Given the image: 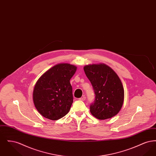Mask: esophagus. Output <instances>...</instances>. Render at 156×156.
Segmentation results:
<instances>
[{
	"instance_id": "esophagus-1",
	"label": "esophagus",
	"mask_w": 156,
	"mask_h": 156,
	"mask_svg": "<svg viewBox=\"0 0 156 156\" xmlns=\"http://www.w3.org/2000/svg\"><path fill=\"white\" fill-rule=\"evenodd\" d=\"M85 99H86V98H85V97H81V98H79V100H81V101H85Z\"/></svg>"
}]
</instances>
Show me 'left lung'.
Wrapping results in <instances>:
<instances>
[{
  "label": "left lung",
  "mask_w": 156,
  "mask_h": 156,
  "mask_svg": "<svg viewBox=\"0 0 156 156\" xmlns=\"http://www.w3.org/2000/svg\"><path fill=\"white\" fill-rule=\"evenodd\" d=\"M83 70L95 95L94 103L90 105L91 114L100 120L116 115L124 101V89L118 75L105 64L87 65Z\"/></svg>",
  "instance_id": "left-lung-1"
}]
</instances>
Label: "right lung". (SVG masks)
<instances>
[{"label":"right lung","mask_w":156,"mask_h":156,"mask_svg":"<svg viewBox=\"0 0 156 156\" xmlns=\"http://www.w3.org/2000/svg\"><path fill=\"white\" fill-rule=\"evenodd\" d=\"M76 67L61 63L47 71L38 80L33 99L38 112L45 118L56 120L66 116L73 102L70 80Z\"/></svg>","instance_id":"1"}]
</instances>
